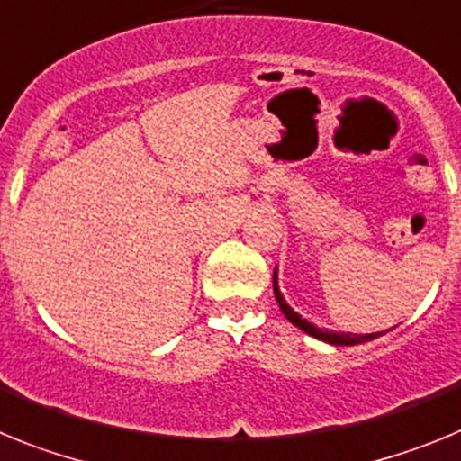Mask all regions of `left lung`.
Here are the masks:
<instances>
[{"mask_svg":"<svg viewBox=\"0 0 461 461\" xmlns=\"http://www.w3.org/2000/svg\"><path fill=\"white\" fill-rule=\"evenodd\" d=\"M274 294H276V302H278L280 311H283V315L290 320L292 325L299 327V330L306 331L308 336H313V339L331 343V346H357V343H366V341H371V339H378V336L385 334V331H375V334H343V331H339V334H336V331L320 330V327H315L313 322L303 320L297 311H292V308L287 306V302L283 299V294H280V290H278V276H276V269H274Z\"/></svg>","mask_w":461,"mask_h":461,"instance_id":"1","label":"left lung"}]
</instances>
